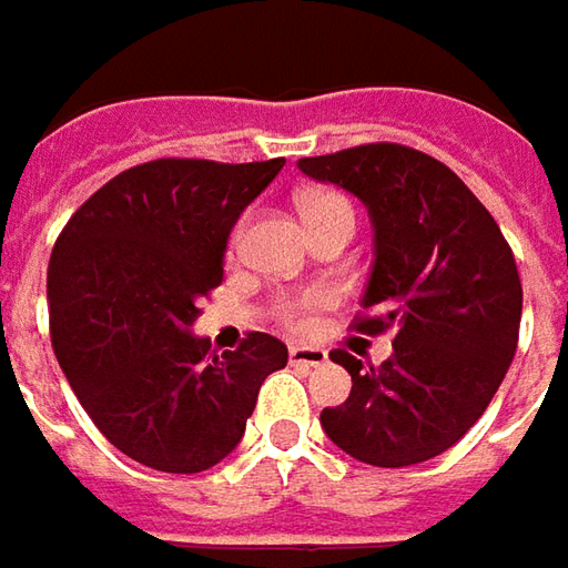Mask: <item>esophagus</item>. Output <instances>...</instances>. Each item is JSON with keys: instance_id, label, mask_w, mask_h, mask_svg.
<instances>
[{"instance_id": "34e87169", "label": "esophagus", "mask_w": 568, "mask_h": 568, "mask_svg": "<svg viewBox=\"0 0 568 568\" xmlns=\"http://www.w3.org/2000/svg\"><path fill=\"white\" fill-rule=\"evenodd\" d=\"M288 358L298 367H321L326 364V348H317V345H292L288 348Z\"/></svg>"}]
</instances>
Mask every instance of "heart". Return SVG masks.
Masks as SVG:
<instances>
[{"label": "heart", "instance_id": "b5f03b06", "mask_svg": "<svg viewBox=\"0 0 568 568\" xmlns=\"http://www.w3.org/2000/svg\"><path fill=\"white\" fill-rule=\"evenodd\" d=\"M298 204H302L304 220L317 216V213H323V210H333V206H348L343 197H339V194H333V191H311V194H304ZM323 302H326V295H323V292H311V295H298V298H285V302L276 304V314L288 323H304L307 321V314H311V311H317Z\"/></svg>", "mask_w": 568, "mask_h": 568}]
</instances>
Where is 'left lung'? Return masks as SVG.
<instances>
[{
	"label": "left lung",
	"instance_id": "1",
	"mask_svg": "<svg viewBox=\"0 0 568 568\" xmlns=\"http://www.w3.org/2000/svg\"><path fill=\"white\" fill-rule=\"evenodd\" d=\"M304 175L355 194L374 223V266L352 329H396L393 355L352 374L326 437L352 459L405 468L459 443L484 415L518 345L521 283L497 220L440 160L402 144L304 156Z\"/></svg>",
	"mask_w": 568,
	"mask_h": 568
}]
</instances>
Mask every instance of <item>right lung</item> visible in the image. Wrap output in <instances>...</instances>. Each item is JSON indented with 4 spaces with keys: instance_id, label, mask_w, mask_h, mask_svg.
Wrapping results in <instances>:
<instances>
[{
    "instance_id": "add662e5",
    "label": "right lung",
    "mask_w": 568,
    "mask_h": 568,
    "mask_svg": "<svg viewBox=\"0 0 568 568\" xmlns=\"http://www.w3.org/2000/svg\"><path fill=\"white\" fill-rule=\"evenodd\" d=\"M285 160H150L74 210L47 276L50 333L78 402L115 449L156 471L194 475L245 437L261 383L288 362L270 333L235 352L191 336L223 283L232 225Z\"/></svg>"
}]
</instances>
